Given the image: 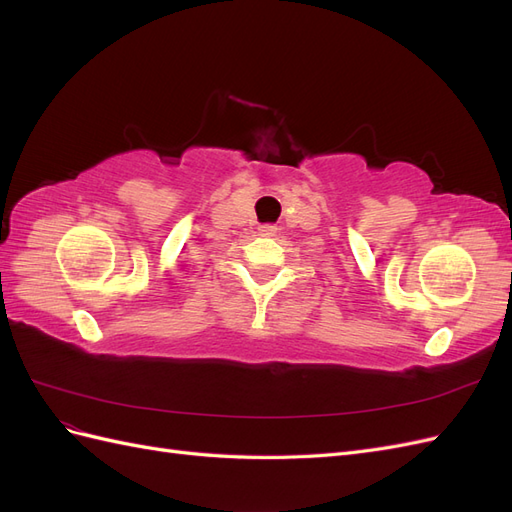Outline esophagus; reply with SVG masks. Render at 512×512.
<instances>
[{
  "instance_id": "34e87169",
  "label": "esophagus",
  "mask_w": 512,
  "mask_h": 512,
  "mask_svg": "<svg viewBox=\"0 0 512 512\" xmlns=\"http://www.w3.org/2000/svg\"><path fill=\"white\" fill-rule=\"evenodd\" d=\"M275 230H277V226H273V224H262V226L258 228V232H260L262 237H273Z\"/></svg>"
}]
</instances>
